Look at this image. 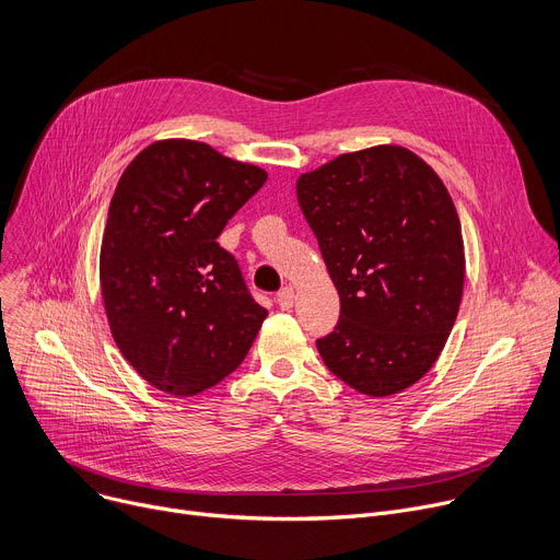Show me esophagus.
<instances>
[{
	"label": "esophagus",
	"instance_id": "obj_1",
	"mask_svg": "<svg viewBox=\"0 0 560 560\" xmlns=\"http://www.w3.org/2000/svg\"><path fill=\"white\" fill-rule=\"evenodd\" d=\"M276 303H278V307H280V310L289 312V310L293 307V303H295V293H293V289H291V287H284L282 291H278V295H276Z\"/></svg>",
	"mask_w": 560,
	"mask_h": 560
}]
</instances>
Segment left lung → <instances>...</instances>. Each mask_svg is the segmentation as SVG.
Masks as SVG:
<instances>
[{
  "mask_svg": "<svg viewBox=\"0 0 560 560\" xmlns=\"http://www.w3.org/2000/svg\"><path fill=\"white\" fill-rule=\"evenodd\" d=\"M340 295L325 365L370 397L417 383L444 350L464 289L455 203L423 159L399 145L340 154L295 186Z\"/></svg>",
  "mask_w": 560,
  "mask_h": 560,
  "instance_id": "1",
  "label": "left lung"
}]
</instances>
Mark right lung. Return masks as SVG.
<instances>
[{
	"label": "right lung",
	"mask_w": 560,
	"mask_h": 560,
	"mask_svg": "<svg viewBox=\"0 0 560 560\" xmlns=\"http://www.w3.org/2000/svg\"><path fill=\"white\" fill-rule=\"evenodd\" d=\"M267 172L199 141L148 145L114 190L101 289L120 354L154 388L192 397L229 376L267 318L218 244Z\"/></svg>",
	"instance_id": "add662e5"
}]
</instances>
